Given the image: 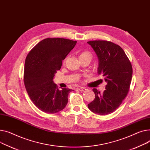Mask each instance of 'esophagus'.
I'll use <instances>...</instances> for the list:
<instances>
[{
  "instance_id": "obj_1",
  "label": "esophagus",
  "mask_w": 150,
  "mask_h": 150,
  "mask_svg": "<svg viewBox=\"0 0 150 150\" xmlns=\"http://www.w3.org/2000/svg\"><path fill=\"white\" fill-rule=\"evenodd\" d=\"M79 91H81V92H86L87 91V88H86L85 87H80V88H78Z\"/></svg>"
}]
</instances>
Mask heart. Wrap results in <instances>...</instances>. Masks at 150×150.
Segmentation results:
<instances>
[{"instance_id": "heart-1", "label": "heart", "mask_w": 150, "mask_h": 150, "mask_svg": "<svg viewBox=\"0 0 150 150\" xmlns=\"http://www.w3.org/2000/svg\"><path fill=\"white\" fill-rule=\"evenodd\" d=\"M88 57L91 58V54L88 52H87V51L83 52L80 54V55H79V57ZM66 59H65L64 62H66Z\"/></svg>"}]
</instances>
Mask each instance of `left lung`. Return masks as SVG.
Segmentation results:
<instances>
[{"label": "left lung", "mask_w": 150, "mask_h": 150, "mask_svg": "<svg viewBox=\"0 0 150 150\" xmlns=\"http://www.w3.org/2000/svg\"><path fill=\"white\" fill-rule=\"evenodd\" d=\"M98 58V74L107 83L103 93L93 88L95 98L88 104L94 113L105 115L113 112L127 95L130 86L133 69L124 50L111 42H88Z\"/></svg>", "instance_id": "1"}]
</instances>
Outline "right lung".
Returning <instances> with one entry per match:
<instances>
[{
    "mask_svg": "<svg viewBox=\"0 0 150 150\" xmlns=\"http://www.w3.org/2000/svg\"><path fill=\"white\" fill-rule=\"evenodd\" d=\"M76 41L61 38H46L40 42L26 57L24 84L35 105L47 113L63 110L73 90H59L54 77L61 69L62 62L75 47Z\"/></svg>",
    "mask_w": 150,
    "mask_h": 150,
    "instance_id": "1",
    "label": "right lung"
}]
</instances>
